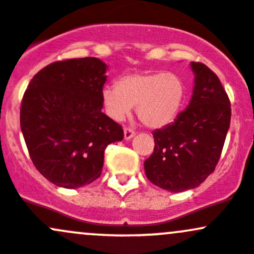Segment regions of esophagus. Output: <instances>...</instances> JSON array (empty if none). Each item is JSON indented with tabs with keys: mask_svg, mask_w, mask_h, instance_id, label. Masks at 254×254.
Returning a JSON list of instances; mask_svg holds the SVG:
<instances>
[{
	"mask_svg": "<svg viewBox=\"0 0 254 254\" xmlns=\"http://www.w3.org/2000/svg\"><path fill=\"white\" fill-rule=\"evenodd\" d=\"M124 132H125V139H130V138H133L135 135V132L130 127H125Z\"/></svg>",
	"mask_w": 254,
	"mask_h": 254,
	"instance_id": "obj_1",
	"label": "esophagus"
}]
</instances>
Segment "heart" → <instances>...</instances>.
Masks as SVG:
<instances>
[{
  "label": "heart",
  "instance_id": "b5f03b06",
  "mask_svg": "<svg viewBox=\"0 0 254 254\" xmlns=\"http://www.w3.org/2000/svg\"><path fill=\"white\" fill-rule=\"evenodd\" d=\"M103 104L111 119L122 121L135 105L137 116L145 126L169 125L179 115L186 98L181 75L165 70H148L124 75L116 87H105Z\"/></svg>",
  "mask_w": 254,
  "mask_h": 254
}]
</instances>
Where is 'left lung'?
Instances as JSON below:
<instances>
[{"label":"left lung","mask_w":254,"mask_h":254,"mask_svg":"<svg viewBox=\"0 0 254 254\" xmlns=\"http://www.w3.org/2000/svg\"><path fill=\"white\" fill-rule=\"evenodd\" d=\"M190 67L195 78L190 105L172 124L154 130V151L144 161L149 181L170 192L195 188L215 170L231 120L218 75L200 62Z\"/></svg>","instance_id":"8db88e82"}]
</instances>
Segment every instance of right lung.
<instances>
[{
  "label": "right lung",
  "instance_id": "obj_1",
  "mask_svg": "<svg viewBox=\"0 0 254 254\" xmlns=\"http://www.w3.org/2000/svg\"><path fill=\"white\" fill-rule=\"evenodd\" d=\"M106 66L96 57L56 61L30 80L20 104V128L34 166L45 179L77 188L100 177L104 151L124 139L103 109Z\"/></svg>",
  "mask_w": 254,
  "mask_h": 254
}]
</instances>
